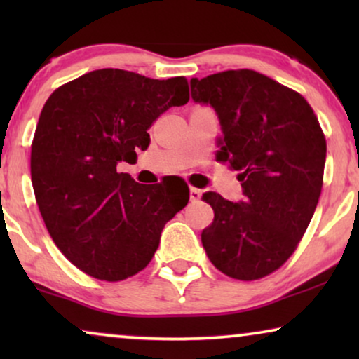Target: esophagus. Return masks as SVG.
I'll return each instance as SVG.
<instances>
[{"label": "esophagus", "instance_id": "34e87169", "mask_svg": "<svg viewBox=\"0 0 359 359\" xmlns=\"http://www.w3.org/2000/svg\"><path fill=\"white\" fill-rule=\"evenodd\" d=\"M201 189H198V188H191L189 189V199H191V203H196V201H199L201 199Z\"/></svg>", "mask_w": 359, "mask_h": 359}]
</instances>
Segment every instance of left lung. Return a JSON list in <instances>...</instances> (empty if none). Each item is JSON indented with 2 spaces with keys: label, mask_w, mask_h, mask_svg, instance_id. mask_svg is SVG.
I'll list each match as a JSON object with an SVG mask.
<instances>
[{
  "label": "left lung",
  "mask_w": 359,
  "mask_h": 359,
  "mask_svg": "<svg viewBox=\"0 0 359 359\" xmlns=\"http://www.w3.org/2000/svg\"><path fill=\"white\" fill-rule=\"evenodd\" d=\"M196 102L217 112V161L238 171L240 203L204 193L214 220L201 240L210 263L240 281L276 271L296 252L316 212L327 142L304 96L255 70L191 80Z\"/></svg>",
  "instance_id": "8db88e82"
}]
</instances>
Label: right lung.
Masks as SVG:
<instances>
[{"mask_svg":"<svg viewBox=\"0 0 359 359\" xmlns=\"http://www.w3.org/2000/svg\"><path fill=\"white\" fill-rule=\"evenodd\" d=\"M189 101L188 80H154L102 68L57 88L42 107L31 145V178L58 250L101 281L142 271L165 224L188 204L181 181L156 186L117 173L150 144L151 124Z\"/></svg>","mask_w":359,"mask_h":359,"instance_id":"right-lung-1","label":"right lung"}]
</instances>
